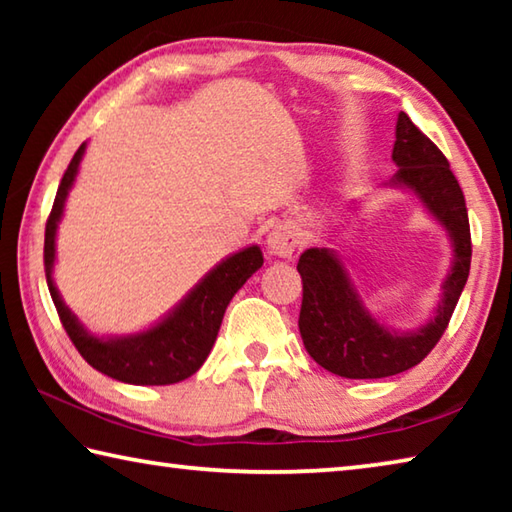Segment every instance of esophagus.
Wrapping results in <instances>:
<instances>
[{
    "label": "esophagus",
    "mask_w": 512,
    "mask_h": 512,
    "mask_svg": "<svg viewBox=\"0 0 512 512\" xmlns=\"http://www.w3.org/2000/svg\"><path fill=\"white\" fill-rule=\"evenodd\" d=\"M266 246H268V253H271V255L291 257L293 250H296V246H298L296 230H293L291 225H287V223L275 225V228L268 232Z\"/></svg>",
    "instance_id": "34e87169"
}]
</instances>
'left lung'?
<instances>
[{"label": "left lung", "instance_id": "obj_1", "mask_svg": "<svg viewBox=\"0 0 512 512\" xmlns=\"http://www.w3.org/2000/svg\"><path fill=\"white\" fill-rule=\"evenodd\" d=\"M393 162L400 169L386 185L409 189L447 230L454 248L452 268L443 282L436 314L418 329L395 332L381 325L363 305L336 250H305L298 262L302 277L300 336L309 357L339 377L381 379L418 366L445 334L470 275L472 241L461 185L443 151L406 112L397 115Z\"/></svg>", "mask_w": 512, "mask_h": 512}]
</instances>
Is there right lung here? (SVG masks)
<instances>
[{
  "label": "right lung",
  "instance_id": "add662e5",
  "mask_svg": "<svg viewBox=\"0 0 512 512\" xmlns=\"http://www.w3.org/2000/svg\"><path fill=\"white\" fill-rule=\"evenodd\" d=\"M85 146H88L85 142L79 146L63 180H60L45 228V273L51 300H54L67 336L92 368L112 379L124 381V384H176V381L192 377L203 366L216 341V334H219L223 314L232 296L244 287L257 268H262L264 255L259 246H248L235 255L225 257L160 323L144 329V332L108 336V339L90 334L60 298L54 277H51L56 262V230L60 219H63L69 189H72L76 173H79Z\"/></svg>",
  "mask_w": 512,
  "mask_h": 512
}]
</instances>
